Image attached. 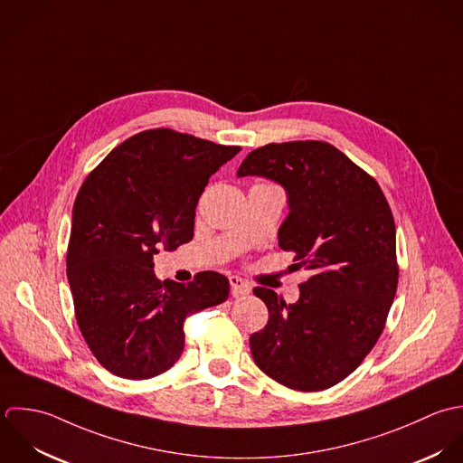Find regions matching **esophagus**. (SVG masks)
<instances>
[{
    "label": "esophagus",
    "instance_id": "obj_1",
    "mask_svg": "<svg viewBox=\"0 0 463 463\" xmlns=\"http://www.w3.org/2000/svg\"><path fill=\"white\" fill-rule=\"evenodd\" d=\"M230 286H232V297H233V298L250 295V291H251V286H250L244 279H241V277H237V275H232V277H230Z\"/></svg>",
    "mask_w": 463,
    "mask_h": 463
}]
</instances>
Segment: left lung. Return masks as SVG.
<instances>
[{
    "label": "left lung",
    "mask_w": 463,
    "mask_h": 463,
    "mask_svg": "<svg viewBox=\"0 0 463 463\" xmlns=\"http://www.w3.org/2000/svg\"><path fill=\"white\" fill-rule=\"evenodd\" d=\"M237 175H264L288 190L291 212L279 244L312 271L297 304L253 289L269 310L250 337L253 359L291 390H326L384 330L399 284L392 208L379 183L326 142L268 144L246 156Z\"/></svg>",
    "instance_id": "obj_1"
}]
</instances>
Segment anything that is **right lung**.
<instances>
[{
  "label": "right lung",
  "instance_id": "add662e5",
  "mask_svg": "<svg viewBox=\"0 0 463 463\" xmlns=\"http://www.w3.org/2000/svg\"><path fill=\"white\" fill-rule=\"evenodd\" d=\"M239 151L159 128L128 138L84 179L66 275L80 334L111 373L142 381L166 372L184 348V319L228 300L224 275L161 282L153 259L192 241L208 179Z\"/></svg>",
  "mask_w": 463,
  "mask_h": 463
}]
</instances>
